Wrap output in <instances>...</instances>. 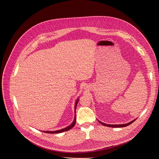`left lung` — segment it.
Listing matches in <instances>:
<instances>
[{
  "label": "left lung",
  "instance_id": "obj_1",
  "mask_svg": "<svg viewBox=\"0 0 159 159\" xmlns=\"http://www.w3.org/2000/svg\"><path fill=\"white\" fill-rule=\"evenodd\" d=\"M136 119H135L134 120H132L131 122H129V123L128 124H120V125H110V124H106L105 123H103V122H101V121L98 120V121L102 125H104L106 126H108V127H111V128H122V127H125V126H127L128 125H130L132 123H133Z\"/></svg>",
  "mask_w": 159,
  "mask_h": 159
}]
</instances>
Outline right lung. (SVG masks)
<instances>
[{
  "mask_svg": "<svg viewBox=\"0 0 159 159\" xmlns=\"http://www.w3.org/2000/svg\"><path fill=\"white\" fill-rule=\"evenodd\" d=\"M78 101H79V98L76 100V103H75V112H76V107H77V102H78ZM76 115H75V119H74L73 122L70 125H69V126H68L66 128H65L62 129H60V130H55V131H42V132H45V133H48V134H58V133L63 132H65V131H67V130H69V129H72L73 127L75 125V124H76Z\"/></svg>",
  "mask_w": 159,
  "mask_h": 159,
  "instance_id": "1",
  "label": "right lung"
}]
</instances>
